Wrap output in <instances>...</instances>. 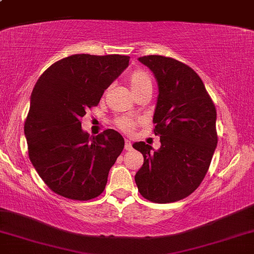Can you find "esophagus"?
<instances>
[{
    "label": "esophagus",
    "mask_w": 254,
    "mask_h": 254,
    "mask_svg": "<svg viewBox=\"0 0 254 254\" xmlns=\"http://www.w3.org/2000/svg\"><path fill=\"white\" fill-rule=\"evenodd\" d=\"M125 150H131L132 149V144H131V142L129 139H125V145H124Z\"/></svg>",
    "instance_id": "obj_1"
}]
</instances>
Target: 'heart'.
Instances as JSON below:
<instances>
[{"mask_svg": "<svg viewBox=\"0 0 254 254\" xmlns=\"http://www.w3.org/2000/svg\"><path fill=\"white\" fill-rule=\"evenodd\" d=\"M127 82H129L131 89L135 93L143 88V87L148 86V84L151 86L150 76L143 70H135L131 72L127 76ZM115 124L117 125L118 129L124 131V132H131L135 129L137 122L130 117H118L115 119Z\"/></svg>", "mask_w": 254, "mask_h": 254, "instance_id": "obj_1", "label": "heart"}]
</instances>
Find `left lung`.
I'll use <instances>...</instances> for the list:
<instances>
[{
    "instance_id": "left-lung-1",
    "label": "left lung",
    "mask_w": 254,
    "mask_h": 254,
    "mask_svg": "<svg viewBox=\"0 0 254 254\" xmlns=\"http://www.w3.org/2000/svg\"><path fill=\"white\" fill-rule=\"evenodd\" d=\"M138 61L155 75L159 97L153 123L161 147H132L144 157L135 176L139 193L154 203L184 199L203 182L217 145L216 109L202 78L171 57L149 55Z\"/></svg>"
}]
</instances>
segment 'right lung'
Here are the masks:
<instances>
[{"label":"right lung","instance_id":"add662e5","mask_svg":"<svg viewBox=\"0 0 254 254\" xmlns=\"http://www.w3.org/2000/svg\"><path fill=\"white\" fill-rule=\"evenodd\" d=\"M122 55H72L38 78L25 122L28 156L48 188L74 200L103 193L109 172L124 148L113 129L92 136L81 129L86 111L129 65Z\"/></svg>","mask_w":254,"mask_h":254}]
</instances>
